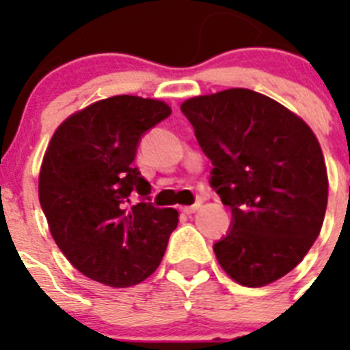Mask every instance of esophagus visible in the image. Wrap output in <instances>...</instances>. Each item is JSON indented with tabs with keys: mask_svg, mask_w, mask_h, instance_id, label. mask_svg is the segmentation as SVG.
Here are the masks:
<instances>
[{
	"mask_svg": "<svg viewBox=\"0 0 350 350\" xmlns=\"http://www.w3.org/2000/svg\"><path fill=\"white\" fill-rule=\"evenodd\" d=\"M200 208H202V203H194V205H191V206H182V212L189 215V213H194L196 210H200Z\"/></svg>",
	"mask_w": 350,
	"mask_h": 350,
	"instance_id": "34e87169",
	"label": "esophagus"
}]
</instances>
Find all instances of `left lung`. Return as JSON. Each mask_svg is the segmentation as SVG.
I'll return each instance as SVG.
<instances>
[{"instance_id":"1","label":"left lung","mask_w":350,"mask_h":350,"mask_svg":"<svg viewBox=\"0 0 350 350\" xmlns=\"http://www.w3.org/2000/svg\"><path fill=\"white\" fill-rule=\"evenodd\" d=\"M212 161L210 184L233 213L213 245L234 282L262 287L289 273L323 228L327 172L301 117L250 89L194 96L180 105Z\"/></svg>"}]
</instances>
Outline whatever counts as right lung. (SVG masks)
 I'll use <instances>...</instances> for the list:
<instances>
[{"label": "right lung", "instance_id": "1", "mask_svg": "<svg viewBox=\"0 0 350 350\" xmlns=\"http://www.w3.org/2000/svg\"><path fill=\"white\" fill-rule=\"evenodd\" d=\"M170 113L165 101L112 96L71 113L49 142L38 177L40 205L61 252L96 282H144L157 270L177 228V210L145 202L150 184L133 166L142 135ZM133 190L144 202L129 205Z\"/></svg>", "mask_w": 350, "mask_h": 350}]
</instances>
